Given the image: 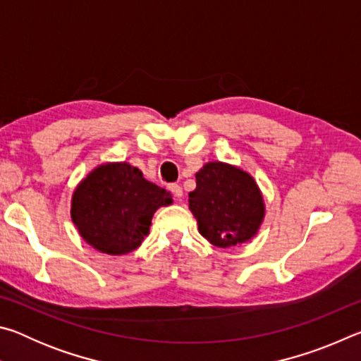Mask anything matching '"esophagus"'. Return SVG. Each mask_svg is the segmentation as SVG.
Segmentation results:
<instances>
[{
    "label": "esophagus",
    "mask_w": 361,
    "mask_h": 361,
    "mask_svg": "<svg viewBox=\"0 0 361 361\" xmlns=\"http://www.w3.org/2000/svg\"><path fill=\"white\" fill-rule=\"evenodd\" d=\"M170 191H172V194L175 195L176 199L181 200V197H183V189H181L180 185H175V183H173V185H170Z\"/></svg>",
    "instance_id": "34e87169"
}]
</instances>
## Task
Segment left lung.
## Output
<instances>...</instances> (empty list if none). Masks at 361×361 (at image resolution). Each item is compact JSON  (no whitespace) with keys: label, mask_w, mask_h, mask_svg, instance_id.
Segmentation results:
<instances>
[{"label":"left lung","mask_w":361,"mask_h":361,"mask_svg":"<svg viewBox=\"0 0 361 361\" xmlns=\"http://www.w3.org/2000/svg\"><path fill=\"white\" fill-rule=\"evenodd\" d=\"M189 209L199 232L221 248L247 242L264 216V202L255 180L243 170L223 162H209L195 173Z\"/></svg>","instance_id":"left-lung-1"}]
</instances>
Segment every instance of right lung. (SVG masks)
Segmentation results:
<instances>
[{"label":"right lung","mask_w":361,"mask_h":361,"mask_svg":"<svg viewBox=\"0 0 361 361\" xmlns=\"http://www.w3.org/2000/svg\"><path fill=\"white\" fill-rule=\"evenodd\" d=\"M172 204L166 189L143 178L129 164L100 166L73 194L71 218L82 239L106 255H126L140 247L151 218Z\"/></svg>","instance_id":"obj_1"}]
</instances>
